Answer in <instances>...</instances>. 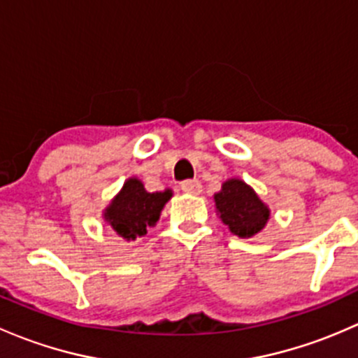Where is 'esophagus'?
<instances>
[{
  "label": "esophagus",
  "instance_id": "esophagus-1",
  "mask_svg": "<svg viewBox=\"0 0 358 358\" xmlns=\"http://www.w3.org/2000/svg\"><path fill=\"white\" fill-rule=\"evenodd\" d=\"M180 189L187 194H194V196H197V194L202 192V185L199 180H185V182H182Z\"/></svg>",
  "mask_w": 358,
  "mask_h": 358
}]
</instances>
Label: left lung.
<instances>
[{"mask_svg":"<svg viewBox=\"0 0 358 358\" xmlns=\"http://www.w3.org/2000/svg\"><path fill=\"white\" fill-rule=\"evenodd\" d=\"M213 199L218 218L241 239H251L262 232L272 215L268 204L241 178L225 180Z\"/></svg>","mask_w":358,"mask_h":358,"instance_id":"8db88e82","label":"left lung"}]
</instances>
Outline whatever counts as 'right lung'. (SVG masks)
<instances>
[{
    "instance_id": "obj_1",
    "label": "right lung",
    "mask_w": 358,
    "mask_h": 358,
    "mask_svg": "<svg viewBox=\"0 0 358 358\" xmlns=\"http://www.w3.org/2000/svg\"><path fill=\"white\" fill-rule=\"evenodd\" d=\"M171 197V189L149 192L142 180L131 176L103 209L102 218L115 236L128 243L136 241V237L145 236L149 227H156L161 211Z\"/></svg>"
}]
</instances>
